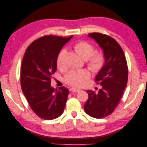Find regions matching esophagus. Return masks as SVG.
Listing matches in <instances>:
<instances>
[{
	"label": "esophagus",
	"mask_w": 147,
	"mask_h": 147,
	"mask_svg": "<svg viewBox=\"0 0 147 147\" xmlns=\"http://www.w3.org/2000/svg\"><path fill=\"white\" fill-rule=\"evenodd\" d=\"M71 91H72L74 92H78L80 91V89L75 88H71Z\"/></svg>",
	"instance_id": "esophagus-1"
}]
</instances>
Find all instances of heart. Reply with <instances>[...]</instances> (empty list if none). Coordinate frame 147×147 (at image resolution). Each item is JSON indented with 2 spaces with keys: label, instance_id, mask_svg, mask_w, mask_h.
I'll return each mask as SVG.
<instances>
[{
  "label": "heart",
  "instance_id": "obj_1",
  "mask_svg": "<svg viewBox=\"0 0 147 147\" xmlns=\"http://www.w3.org/2000/svg\"><path fill=\"white\" fill-rule=\"evenodd\" d=\"M74 49L78 55L84 60L88 61L89 68L93 72L97 73L103 67L105 64V56L102 52L94 53L95 48L91 43L86 41H80L75 44ZM65 50H62L57 56V65H62V57ZM90 72L86 69L72 70L66 75L65 81L74 87H81L84 85L90 77Z\"/></svg>",
  "mask_w": 147,
  "mask_h": 147
}]
</instances>
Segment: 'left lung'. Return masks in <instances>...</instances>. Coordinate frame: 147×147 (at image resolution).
<instances>
[{
  "label": "left lung",
  "mask_w": 147,
  "mask_h": 147,
  "mask_svg": "<svg viewBox=\"0 0 147 147\" xmlns=\"http://www.w3.org/2000/svg\"><path fill=\"white\" fill-rule=\"evenodd\" d=\"M88 37L102 49L105 61L95 78L102 88L97 92L86 91L88 99L84 109L90 117L102 118L112 113L121 100L127 83V65L121 47L114 38L96 32Z\"/></svg>",
  "instance_id": "left-lung-1"
}]
</instances>
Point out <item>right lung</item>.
Listing matches in <instances>:
<instances>
[{
  "label": "right lung",
  "instance_id": "1",
  "mask_svg": "<svg viewBox=\"0 0 147 147\" xmlns=\"http://www.w3.org/2000/svg\"><path fill=\"white\" fill-rule=\"evenodd\" d=\"M72 37L51 35L39 38L28 47L22 61V91L31 109L42 119H56L63 113L69 90L52 87L51 78L56 71L61 50Z\"/></svg>",
  "mask_w": 147,
  "mask_h": 147
}]
</instances>
